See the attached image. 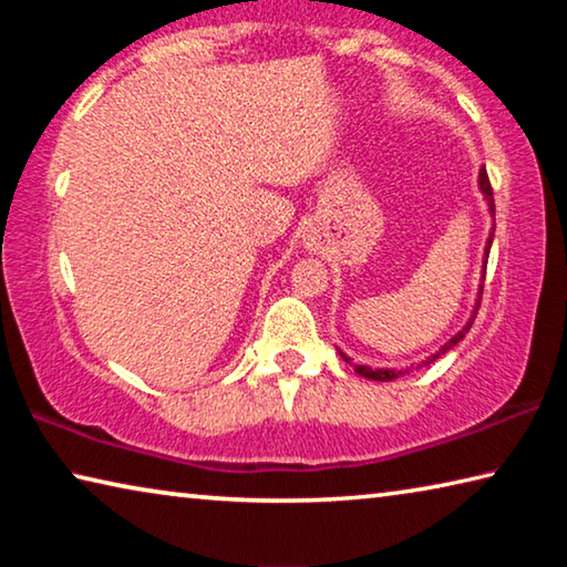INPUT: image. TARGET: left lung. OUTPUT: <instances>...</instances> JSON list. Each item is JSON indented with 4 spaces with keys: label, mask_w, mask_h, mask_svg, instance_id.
<instances>
[{
    "label": "left lung",
    "mask_w": 567,
    "mask_h": 567,
    "mask_svg": "<svg viewBox=\"0 0 567 567\" xmlns=\"http://www.w3.org/2000/svg\"><path fill=\"white\" fill-rule=\"evenodd\" d=\"M477 189L483 192V197H485V203H487V213H491V217H493V227H491V235H487V243H485V260H483V280H485V265H487V255H491V245H493V235H495V203H493V189H491V179H487V172H485V167L480 169V175H477ZM480 292H483V285L477 287V300H475V307H473V312H470V318H467V322L463 324V330H460L457 334H453V338H450L443 348H440L437 352H433V354H427L425 360L422 362H412V364H408V368H370V364H360V362H352V358H348V354H344L342 350H338L340 352V358L348 362V364H352L354 368V372H358V375H362V378H368V380H378V382H390V380H398V378H402V375H408L410 370H417V368H425V364H430V362H435L437 358H443V354L447 352V350H453L455 344L465 338V332L473 328V322H475V315H477V307H480Z\"/></svg>",
    "instance_id": "8db88e82"
}]
</instances>
